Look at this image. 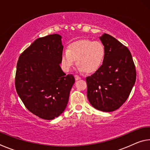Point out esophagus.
<instances>
[{"label": "esophagus", "mask_w": 150, "mask_h": 150, "mask_svg": "<svg viewBox=\"0 0 150 150\" xmlns=\"http://www.w3.org/2000/svg\"><path fill=\"white\" fill-rule=\"evenodd\" d=\"M75 80L76 81H77V80H79V79H81V77H79V75H75Z\"/></svg>", "instance_id": "obj_1"}]
</instances>
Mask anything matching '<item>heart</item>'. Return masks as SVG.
<instances>
[{
  "label": "heart",
  "instance_id": "heart-1",
  "mask_svg": "<svg viewBox=\"0 0 150 150\" xmlns=\"http://www.w3.org/2000/svg\"><path fill=\"white\" fill-rule=\"evenodd\" d=\"M106 51L100 42L81 40L71 44L68 50L63 51L61 63L63 70L69 72L77 59L79 69L91 73L97 71L103 65Z\"/></svg>",
  "mask_w": 150,
  "mask_h": 150
}]
</instances>
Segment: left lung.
<instances>
[{"label": "left lung", "instance_id": "left-lung-1", "mask_svg": "<svg viewBox=\"0 0 150 150\" xmlns=\"http://www.w3.org/2000/svg\"><path fill=\"white\" fill-rule=\"evenodd\" d=\"M106 54L101 67L86 77L87 97L98 110L112 112L126 102L136 82V67L128 47L112 35L100 37Z\"/></svg>", "mask_w": 150, "mask_h": 150}]
</instances>
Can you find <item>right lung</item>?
<instances>
[{
	"mask_svg": "<svg viewBox=\"0 0 150 150\" xmlns=\"http://www.w3.org/2000/svg\"><path fill=\"white\" fill-rule=\"evenodd\" d=\"M62 36L52 34L35 40L20 54L15 87L30 112L44 120H53L65 110L75 83L71 74L61 69Z\"/></svg>",
	"mask_w": 150,
	"mask_h": 150,
	"instance_id": "add662e5",
	"label": "right lung"
}]
</instances>
